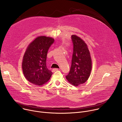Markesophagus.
Instances as JSON below:
<instances>
[{
    "label": "esophagus",
    "instance_id": "obj_1",
    "mask_svg": "<svg viewBox=\"0 0 122 122\" xmlns=\"http://www.w3.org/2000/svg\"><path fill=\"white\" fill-rule=\"evenodd\" d=\"M58 68H53V69H52V71L53 72H55L56 71H58Z\"/></svg>",
    "mask_w": 122,
    "mask_h": 122
}]
</instances>
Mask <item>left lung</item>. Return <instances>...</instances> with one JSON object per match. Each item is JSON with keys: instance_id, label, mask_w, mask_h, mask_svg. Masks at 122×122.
Returning <instances> with one entry per match:
<instances>
[{"instance_id": "1", "label": "left lung", "mask_w": 122, "mask_h": 122, "mask_svg": "<svg viewBox=\"0 0 122 122\" xmlns=\"http://www.w3.org/2000/svg\"><path fill=\"white\" fill-rule=\"evenodd\" d=\"M73 53L70 71L66 76L71 84L77 86L85 83L91 74L92 62L87 45L80 37L72 35Z\"/></svg>"}]
</instances>
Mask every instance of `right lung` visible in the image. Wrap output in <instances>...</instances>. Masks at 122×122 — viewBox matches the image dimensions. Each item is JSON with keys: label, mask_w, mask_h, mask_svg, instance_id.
Returning a JSON list of instances; mask_svg holds the SVG:
<instances>
[{"label": "right lung", "mask_w": 122, "mask_h": 122, "mask_svg": "<svg viewBox=\"0 0 122 122\" xmlns=\"http://www.w3.org/2000/svg\"><path fill=\"white\" fill-rule=\"evenodd\" d=\"M55 41L54 39L40 36L27 46L22 61V69L26 79L38 86L45 84L53 74L46 66L48 50Z\"/></svg>", "instance_id": "right-lung-1"}]
</instances>
